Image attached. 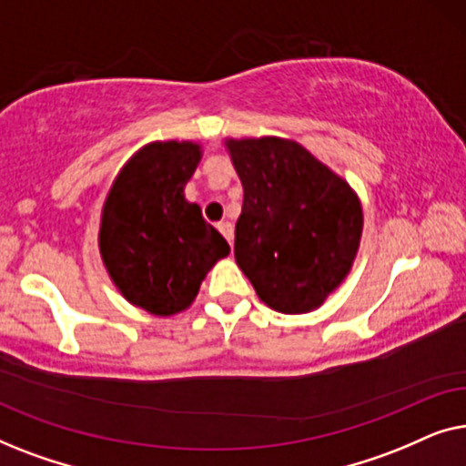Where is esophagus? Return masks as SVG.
I'll return each instance as SVG.
<instances>
[{
	"instance_id": "esophagus-1",
	"label": "esophagus",
	"mask_w": 466,
	"mask_h": 466,
	"mask_svg": "<svg viewBox=\"0 0 466 466\" xmlns=\"http://www.w3.org/2000/svg\"><path fill=\"white\" fill-rule=\"evenodd\" d=\"M218 231L222 233V238H225L228 244L233 241V225L231 222H218Z\"/></svg>"
}]
</instances>
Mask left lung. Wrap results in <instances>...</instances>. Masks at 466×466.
<instances>
[{
	"label": "left lung",
	"mask_w": 466,
	"mask_h": 466,
	"mask_svg": "<svg viewBox=\"0 0 466 466\" xmlns=\"http://www.w3.org/2000/svg\"><path fill=\"white\" fill-rule=\"evenodd\" d=\"M225 146L244 187L235 225L239 269L271 309H318L348 278L359 252V195L292 139L227 137Z\"/></svg>",
	"instance_id": "left-lung-1"
}]
</instances>
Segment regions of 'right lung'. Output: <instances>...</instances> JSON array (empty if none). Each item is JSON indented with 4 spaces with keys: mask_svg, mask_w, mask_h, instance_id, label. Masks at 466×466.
Segmentation results:
<instances>
[{
    "mask_svg": "<svg viewBox=\"0 0 466 466\" xmlns=\"http://www.w3.org/2000/svg\"><path fill=\"white\" fill-rule=\"evenodd\" d=\"M201 161L197 142H152L114 177L104 201L99 252L120 295L152 316L188 309L227 239L208 225L184 187Z\"/></svg>",
    "mask_w": 466,
    "mask_h": 466,
    "instance_id": "right-lung-1",
    "label": "right lung"
}]
</instances>
